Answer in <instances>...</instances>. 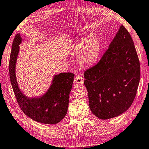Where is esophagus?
I'll use <instances>...</instances> for the list:
<instances>
[{
    "label": "esophagus",
    "mask_w": 149,
    "mask_h": 149,
    "mask_svg": "<svg viewBox=\"0 0 149 149\" xmlns=\"http://www.w3.org/2000/svg\"><path fill=\"white\" fill-rule=\"evenodd\" d=\"M83 83H84V78H83V77L81 76V75H78L76 77H75L74 81V85H83Z\"/></svg>",
    "instance_id": "esophagus-1"
}]
</instances>
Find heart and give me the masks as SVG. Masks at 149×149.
<instances>
[{
  "instance_id": "b5f03b06",
  "label": "heart",
  "mask_w": 149,
  "mask_h": 149,
  "mask_svg": "<svg viewBox=\"0 0 149 149\" xmlns=\"http://www.w3.org/2000/svg\"><path fill=\"white\" fill-rule=\"evenodd\" d=\"M100 43L96 36H91L85 40L77 42L75 50L79 51L77 58L80 64L90 66L96 63L100 52Z\"/></svg>"
}]
</instances>
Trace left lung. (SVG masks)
Wrapping results in <instances>:
<instances>
[{
  "instance_id": "left-lung-1",
  "label": "left lung",
  "mask_w": 149,
  "mask_h": 149,
  "mask_svg": "<svg viewBox=\"0 0 149 149\" xmlns=\"http://www.w3.org/2000/svg\"><path fill=\"white\" fill-rule=\"evenodd\" d=\"M84 77L89 107L98 118L117 117L131 106L140 81V63L131 35L123 25Z\"/></svg>"
}]
</instances>
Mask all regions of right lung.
Segmentation results:
<instances>
[{"label": "right lung", "instance_id": "1", "mask_svg": "<svg viewBox=\"0 0 149 149\" xmlns=\"http://www.w3.org/2000/svg\"><path fill=\"white\" fill-rule=\"evenodd\" d=\"M21 40L19 33L16 34L9 62L10 82L16 100L23 112L31 119L40 123L55 124L63 120L67 113L75 75L70 72L55 75L52 85L44 95L40 98H27L19 88L15 77V63Z\"/></svg>", "mask_w": 149, "mask_h": 149}]
</instances>
